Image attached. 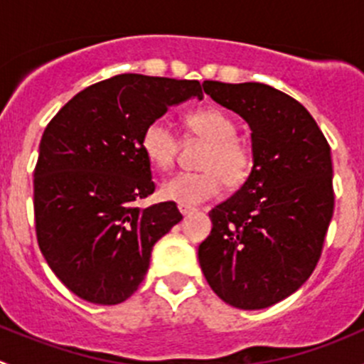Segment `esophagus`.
Here are the masks:
<instances>
[{"label": "esophagus", "instance_id": "34e87169", "mask_svg": "<svg viewBox=\"0 0 364 364\" xmlns=\"http://www.w3.org/2000/svg\"><path fill=\"white\" fill-rule=\"evenodd\" d=\"M178 209L181 211L183 216H186V215H190V213L196 211V208H192V205H186V204H178Z\"/></svg>", "mask_w": 364, "mask_h": 364}]
</instances>
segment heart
Here are the masks:
<instances>
[{
  "label": "heart",
  "instance_id": "obj_1",
  "mask_svg": "<svg viewBox=\"0 0 364 364\" xmlns=\"http://www.w3.org/2000/svg\"><path fill=\"white\" fill-rule=\"evenodd\" d=\"M185 123L192 135L209 142L197 172H178L164 179L160 197L172 203L196 205L213 199L223 185L240 186L247 181L253 165L248 142L237 137L232 117L220 109L209 107L190 112ZM141 148L153 167H172L179 151V139L165 119H153L144 128Z\"/></svg>",
  "mask_w": 364,
  "mask_h": 364
}]
</instances>
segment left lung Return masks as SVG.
Wrapping results in <instances>:
<instances>
[{
	"instance_id": "obj_1",
	"label": "left lung",
	"mask_w": 364,
	"mask_h": 364,
	"mask_svg": "<svg viewBox=\"0 0 364 364\" xmlns=\"http://www.w3.org/2000/svg\"><path fill=\"white\" fill-rule=\"evenodd\" d=\"M203 87L248 123L253 167L209 211L200 269L227 304L262 310L296 292L321 259L335 208L331 149L311 114L267 84L204 80Z\"/></svg>"
}]
</instances>
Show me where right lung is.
<instances>
[{
	"label": "right lung",
	"instance_id": "1",
	"mask_svg": "<svg viewBox=\"0 0 364 364\" xmlns=\"http://www.w3.org/2000/svg\"><path fill=\"white\" fill-rule=\"evenodd\" d=\"M197 97L199 80L121 73L77 93L50 119L35 167V227L53 273L80 299L117 304L144 280L176 203L137 208L155 192L144 128Z\"/></svg>",
	"mask_w": 364,
	"mask_h": 364
}]
</instances>
